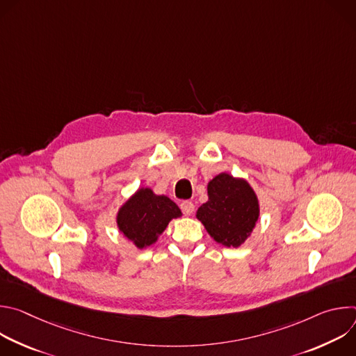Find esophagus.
I'll list each match as a JSON object with an SVG mask.
<instances>
[{
  "label": "esophagus",
  "instance_id": "1",
  "mask_svg": "<svg viewBox=\"0 0 356 356\" xmlns=\"http://www.w3.org/2000/svg\"><path fill=\"white\" fill-rule=\"evenodd\" d=\"M180 209H181L184 216H191L193 211H194V204L191 201H183L180 204Z\"/></svg>",
  "mask_w": 356,
  "mask_h": 356
}]
</instances>
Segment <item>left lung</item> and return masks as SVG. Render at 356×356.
Segmentation results:
<instances>
[{"label":"left lung","mask_w":356,"mask_h":356,"mask_svg":"<svg viewBox=\"0 0 356 356\" xmlns=\"http://www.w3.org/2000/svg\"><path fill=\"white\" fill-rule=\"evenodd\" d=\"M209 201L195 217L216 242L238 248L250 235L259 218L258 197L243 179L220 173L207 186Z\"/></svg>","instance_id":"left-lung-1"}]
</instances>
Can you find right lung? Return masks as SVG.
<instances>
[{
	"label": "right lung",
	"instance_id": "right-lung-1",
	"mask_svg": "<svg viewBox=\"0 0 356 356\" xmlns=\"http://www.w3.org/2000/svg\"><path fill=\"white\" fill-rule=\"evenodd\" d=\"M181 217L180 209L169 197L150 188H139L117 214V225L125 238L143 249L155 243L173 218Z\"/></svg>",
	"mask_w": 356,
	"mask_h": 356
}]
</instances>
